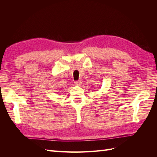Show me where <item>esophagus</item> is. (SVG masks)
<instances>
[{
	"label": "esophagus",
	"instance_id": "obj_1",
	"mask_svg": "<svg viewBox=\"0 0 157 157\" xmlns=\"http://www.w3.org/2000/svg\"><path fill=\"white\" fill-rule=\"evenodd\" d=\"M75 84L77 85V86H80V85L82 84L81 80H77V81H75Z\"/></svg>",
	"mask_w": 157,
	"mask_h": 157
}]
</instances>
